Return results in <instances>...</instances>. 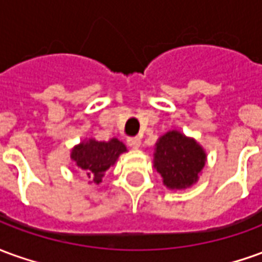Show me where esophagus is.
<instances>
[{"instance_id": "34e87169", "label": "esophagus", "mask_w": 262, "mask_h": 262, "mask_svg": "<svg viewBox=\"0 0 262 262\" xmlns=\"http://www.w3.org/2000/svg\"><path fill=\"white\" fill-rule=\"evenodd\" d=\"M127 144L130 146L132 149H139L140 144H142V140H140L139 137H129V139H127Z\"/></svg>"}]
</instances>
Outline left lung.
Instances as JSON below:
<instances>
[{
    "label": "left lung",
    "mask_w": 262,
    "mask_h": 262,
    "mask_svg": "<svg viewBox=\"0 0 262 262\" xmlns=\"http://www.w3.org/2000/svg\"><path fill=\"white\" fill-rule=\"evenodd\" d=\"M206 164V153L195 140L179 132H169L159 139L155 167L169 188H186L199 179Z\"/></svg>",
    "instance_id": "left-lung-1"
}]
</instances>
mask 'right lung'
I'll use <instances>...</instances> for the list:
<instances>
[{
	"instance_id": "add662e5",
	"label": "right lung",
	"mask_w": 262,
	"mask_h": 262,
	"mask_svg": "<svg viewBox=\"0 0 262 262\" xmlns=\"http://www.w3.org/2000/svg\"><path fill=\"white\" fill-rule=\"evenodd\" d=\"M126 151V146L118 139H112L109 142H96L89 140L76 146L71 157L75 160L76 166L79 167L91 183L99 184L105 171L118 160L119 155Z\"/></svg>"
}]
</instances>
